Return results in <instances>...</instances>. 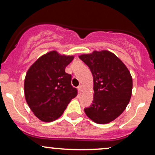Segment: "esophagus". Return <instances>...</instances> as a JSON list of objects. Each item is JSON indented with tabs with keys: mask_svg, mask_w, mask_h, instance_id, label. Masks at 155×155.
<instances>
[{
	"mask_svg": "<svg viewBox=\"0 0 155 155\" xmlns=\"http://www.w3.org/2000/svg\"><path fill=\"white\" fill-rule=\"evenodd\" d=\"M78 89H79V90L80 92H82V91H83V87H82V85H79V86L78 87Z\"/></svg>",
	"mask_w": 155,
	"mask_h": 155,
	"instance_id": "obj_1",
	"label": "esophagus"
}]
</instances>
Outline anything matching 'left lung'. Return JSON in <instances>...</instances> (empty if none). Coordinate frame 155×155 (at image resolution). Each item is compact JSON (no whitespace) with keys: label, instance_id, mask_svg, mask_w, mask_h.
<instances>
[{"label":"left lung","instance_id":"1","mask_svg":"<svg viewBox=\"0 0 155 155\" xmlns=\"http://www.w3.org/2000/svg\"><path fill=\"white\" fill-rule=\"evenodd\" d=\"M79 58L93 76V103L85 108V114L95 123H109L129 104L133 89L130 73L118 57L108 50L93 51Z\"/></svg>","mask_w":155,"mask_h":155}]
</instances>
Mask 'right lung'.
I'll return each mask as SVG.
<instances>
[{"mask_svg":"<svg viewBox=\"0 0 155 155\" xmlns=\"http://www.w3.org/2000/svg\"><path fill=\"white\" fill-rule=\"evenodd\" d=\"M74 56L51 51L41 56L29 68L24 82L25 97L34 115L50 122L62 116L68 104L77 95L71 75L65 71Z\"/></svg>","mask_w":155,"mask_h":155,"instance_id":"obj_1","label":"right lung"}]
</instances>
